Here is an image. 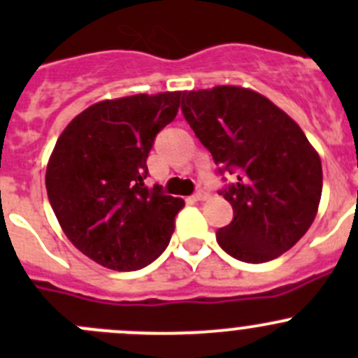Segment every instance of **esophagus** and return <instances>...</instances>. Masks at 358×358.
Masks as SVG:
<instances>
[{
  "instance_id": "obj_1",
  "label": "esophagus",
  "mask_w": 358,
  "mask_h": 358,
  "mask_svg": "<svg viewBox=\"0 0 358 358\" xmlns=\"http://www.w3.org/2000/svg\"><path fill=\"white\" fill-rule=\"evenodd\" d=\"M208 196H209V194L206 192L204 189H197L196 194H194L192 197H194V199H196V201H204V199H208Z\"/></svg>"
}]
</instances>
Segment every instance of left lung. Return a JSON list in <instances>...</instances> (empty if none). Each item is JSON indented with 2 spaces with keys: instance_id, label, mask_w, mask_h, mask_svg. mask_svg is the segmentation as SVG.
<instances>
[{
  "instance_id": "obj_1",
  "label": "left lung",
  "mask_w": 358,
  "mask_h": 358,
  "mask_svg": "<svg viewBox=\"0 0 358 358\" xmlns=\"http://www.w3.org/2000/svg\"><path fill=\"white\" fill-rule=\"evenodd\" d=\"M182 112L220 175L236 176L220 190L234 209L216 232L223 251L265 263L294 246L322 194L320 157L301 128L268 99L237 86L183 92Z\"/></svg>"
}]
</instances>
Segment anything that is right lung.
Instances as JSON below:
<instances>
[{
    "instance_id": "obj_1",
    "label": "right lung",
    "mask_w": 358,
    "mask_h": 358,
    "mask_svg": "<svg viewBox=\"0 0 358 358\" xmlns=\"http://www.w3.org/2000/svg\"><path fill=\"white\" fill-rule=\"evenodd\" d=\"M182 92L103 100L76 115L50 157L46 192L72 244L117 272L140 270L168 248L183 199L145 185L157 133Z\"/></svg>"
}]
</instances>
